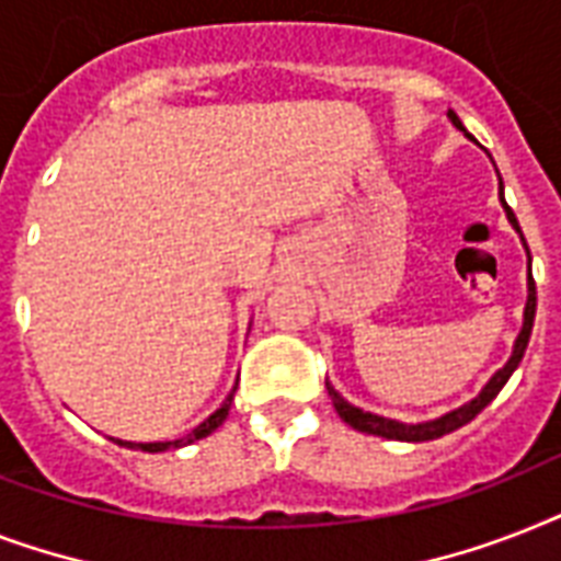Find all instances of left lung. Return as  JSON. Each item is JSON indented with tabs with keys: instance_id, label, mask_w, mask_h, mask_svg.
Masks as SVG:
<instances>
[{
	"instance_id": "left-lung-1",
	"label": "left lung",
	"mask_w": 561,
	"mask_h": 561,
	"mask_svg": "<svg viewBox=\"0 0 561 561\" xmlns=\"http://www.w3.org/2000/svg\"><path fill=\"white\" fill-rule=\"evenodd\" d=\"M448 118L454 122V127H460V130H462V122L457 118V113H454V110H448ZM466 136H469V134H466ZM469 139H471V136H469ZM501 203H504L506 218H510V224H513V227L522 232V227H518V220H515L513 209H510V206H506V201H504V186H501ZM527 255H530V250H527ZM533 320H536V282H533V273H530V276H527V306H524V325H522V332H518V337H515V346H513V355H510V360H506L504 367L497 369V373L489 378L486 387H483V390H480L474 399L466 401L462 408L451 410V413H445V416L434 419V422H419V425H408V422H396V419L375 416V413H367V410H360V408H355V404H350V401L343 399L341 392L334 390L329 381H325V390H329V396H332V404H334V410H337V416H341L346 425L355 427V431H360V434L383 436V439H399V443H425V439H436V436L451 434V431L462 427L466 422H471V419L478 416L480 410L486 408L489 401L495 399L497 392H501V387L510 381V375L515 373V367L522 364L524 350H527V343H530Z\"/></svg>"
}]
</instances>
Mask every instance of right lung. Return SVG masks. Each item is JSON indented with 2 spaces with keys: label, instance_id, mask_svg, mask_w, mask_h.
I'll use <instances>...</instances> for the list:
<instances>
[{
  "label": "right lung",
  "instance_id": "1",
  "mask_svg": "<svg viewBox=\"0 0 561 561\" xmlns=\"http://www.w3.org/2000/svg\"><path fill=\"white\" fill-rule=\"evenodd\" d=\"M232 396H236V390L229 392L227 399H224V404H220V408L215 410V413H211L209 419H203L201 425L194 427L192 434L180 436V439H171V443H122V439H116V443L125 445V448H142V451H151V454L169 451V448H183V445L194 443V439H203V436H209L211 431H215V427L224 425V419L229 416V404H232Z\"/></svg>",
  "mask_w": 561,
  "mask_h": 561
}]
</instances>
